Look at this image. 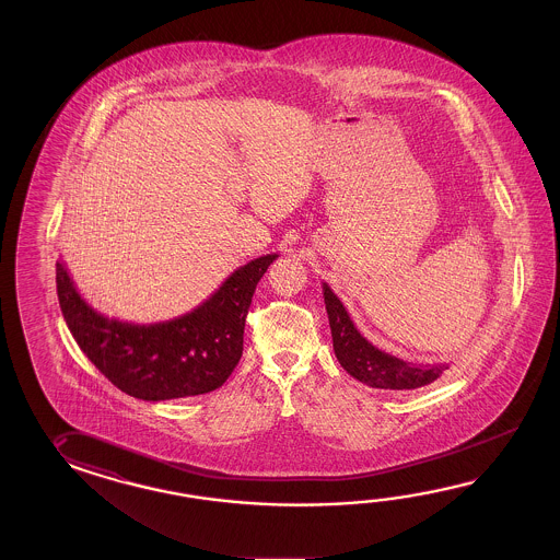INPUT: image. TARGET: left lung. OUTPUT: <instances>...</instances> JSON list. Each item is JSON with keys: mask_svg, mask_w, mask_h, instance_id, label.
Returning a JSON list of instances; mask_svg holds the SVG:
<instances>
[{"mask_svg": "<svg viewBox=\"0 0 560 560\" xmlns=\"http://www.w3.org/2000/svg\"><path fill=\"white\" fill-rule=\"evenodd\" d=\"M323 298L331 325L335 357L357 381L373 388L405 390L431 385L448 369V365H417L381 351L354 327L341 299L332 293L327 283H323Z\"/></svg>", "mask_w": 560, "mask_h": 560, "instance_id": "8db88e82", "label": "left lung"}]
</instances>
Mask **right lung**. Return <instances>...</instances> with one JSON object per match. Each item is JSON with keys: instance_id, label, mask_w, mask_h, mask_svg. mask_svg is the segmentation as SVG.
<instances>
[{"instance_id": "add662e5", "label": "right lung", "mask_w": 560, "mask_h": 560, "mask_svg": "<svg viewBox=\"0 0 560 560\" xmlns=\"http://www.w3.org/2000/svg\"><path fill=\"white\" fill-rule=\"evenodd\" d=\"M277 253L229 275L194 311L160 323L109 319L81 298L66 262H56L59 307L93 365L127 395L183 399L221 387L243 353V329L255 287Z\"/></svg>"}]
</instances>
